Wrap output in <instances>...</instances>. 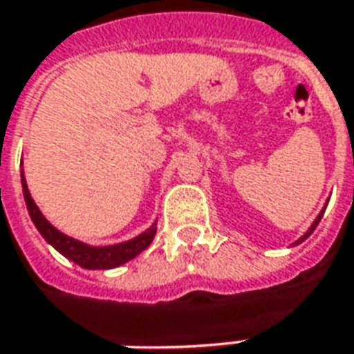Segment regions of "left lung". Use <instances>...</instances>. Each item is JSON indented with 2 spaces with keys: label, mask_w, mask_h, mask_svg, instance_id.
Here are the masks:
<instances>
[{
  "label": "left lung",
  "mask_w": 354,
  "mask_h": 354,
  "mask_svg": "<svg viewBox=\"0 0 354 354\" xmlns=\"http://www.w3.org/2000/svg\"><path fill=\"white\" fill-rule=\"evenodd\" d=\"M324 212H326V210H322V212H319V216H317V218H315V222H314V224H312V227H310V230H308V232H306L304 236H302V238L298 239V241H296V243H302V241H304V239L308 238V236H310V234H312V232H314L315 226H317V224H319V220H322V216H324Z\"/></svg>",
  "instance_id": "8db88e82"
}]
</instances>
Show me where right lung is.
Returning <instances> with one entry per match:
<instances>
[{
	"label": "right lung",
	"mask_w": 354,
	"mask_h": 354,
	"mask_svg": "<svg viewBox=\"0 0 354 354\" xmlns=\"http://www.w3.org/2000/svg\"><path fill=\"white\" fill-rule=\"evenodd\" d=\"M21 183H23V194H25L28 216H30L32 224L40 232V236L46 239L56 251H60L64 257H68V259L73 261L75 265H80L83 269H115V267H120L127 261L134 259L138 253H142L151 243L153 236H156V224H153L144 234H140L138 238L128 239V241H122V243L105 245V248L87 245V243H83L80 239H73L70 236H66V234H62L60 230H56V227L52 226L48 220L42 216L39 206L35 205L32 196L28 193L25 175H21Z\"/></svg>",
	"instance_id": "add662e5"
}]
</instances>
